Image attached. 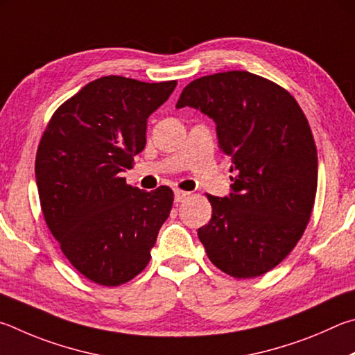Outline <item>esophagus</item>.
<instances>
[{"instance_id": "1", "label": "esophagus", "mask_w": 355, "mask_h": 355, "mask_svg": "<svg viewBox=\"0 0 355 355\" xmlns=\"http://www.w3.org/2000/svg\"><path fill=\"white\" fill-rule=\"evenodd\" d=\"M189 195H190V193H187V191L174 190V201H176V202H182Z\"/></svg>"}]
</instances>
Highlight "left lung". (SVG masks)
Wrapping results in <instances>:
<instances>
[{"label": "left lung", "mask_w": 355, "mask_h": 355, "mask_svg": "<svg viewBox=\"0 0 355 355\" xmlns=\"http://www.w3.org/2000/svg\"><path fill=\"white\" fill-rule=\"evenodd\" d=\"M185 105L215 121L235 174L229 196L207 195L212 218L198 237L223 272L262 276L288 256L312 215L318 155L307 118L287 90L250 71L191 80L176 107Z\"/></svg>", "instance_id": "obj_1"}]
</instances>
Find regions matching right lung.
Segmentation results:
<instances>
[{
	"instance_id": "right-lung-1",
	"label": "right lung",
	"mask_w": 355,
	"mask_h": 355,
	"mask_svg": "<svg viewBox=\"0 0 355 355\" xmlns=\"http://www.w3.org/2000/svg\"><path fill=\"white\" fill-rule=\"evenodd\" d=\"M176 80L103 76L54 112L35 157L43 216L62 252L92 282L116 287L145 270L173 190L130 187L120 173L146 145L148 116Z\"/></svg>"
}]
</instances>
